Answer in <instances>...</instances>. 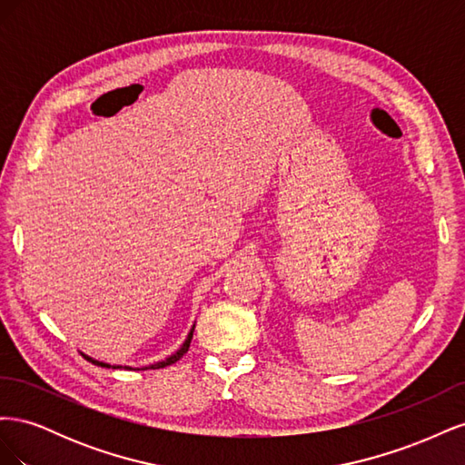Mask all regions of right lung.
Segmentation results:
<instances>
[{
	"label": "right lung",
	"instance_id": "obj_1",
	"mask_svg": "<svg viewBox=\"0 0 465 465\" xmlns=\"http://www.w3.org/2000/svg\"><path fill=\"white\" fill-rule=\"evenodd\" d=\"M192 335H193V328L190 330V333H188V337H186V341L182 343V347L176 351L174 355H171V357H166L164 361H159V362H154V364H149V367H143L142 371H147V369H164V367H168V364H174L176 361H180L182 357L186 355V351L190 349V341H192ZM85 359L87 361H91L93 364H96V367H103V369H110L112 364H108V362H101V361H96V359H91V357H87L85 355ZM112 369H122V367H112ZM124 369H130L132 371V367H124Z\"/></svg>",
	"mask_w": 465,
	"mask_h": 465
}]
</instances>
